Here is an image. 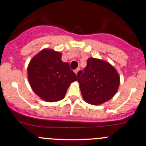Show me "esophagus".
<instances>
[{
    "label": "esophagus",
    "instance_id": "esophagus-1",
    "mask_svg": "<svg viewBox=\"0 0 146 146\" xmlns=\"http://www.w3.org/2000/svg\"><path fill=\"white\" fill-rule=\"evenodd\" d=\"M79 68L76 69V70H74V72H75V74H77V73H78V72H79Z\"/></svg>",
    "mask_w": 146,
    "mask_h": 146
}]
</instances>
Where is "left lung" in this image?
I'll list each match as a JSON object with an SVG mask.
<instances>
[{
  "instance_id": "obj_1",
  "label": "left lung",
  "mask_w": 146,
  "mask_h": 146,
  "mask_svg": "<svg viewBox=\"0 0 146 146\" xmlns=\"http://www.w3.org/2000/svg\"><path fill=\"white\" fill-rule=\"evenodd\" d=\"M84 100L99 105L111 99L119 89L120 77L116 69L106 61L91 57L83 71L77 75Z\"/></svg>"
}]
</instances>
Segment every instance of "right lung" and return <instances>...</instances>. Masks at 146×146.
I'll return each instance as SVG.
<instances>
[{
    "mask_svg": "<svg viewBox=\"0 0 146 146\" xmlns=\"http://www.w3.org/2000/svg\"><path fill=\"white\" fill-rule=\"evenodd\" d=\"M62 53L44 49L29 63L27 76L33 92L43 100L55 102L64 99L70 84L76 80L67 62L61 60Z\"/></svg>",
    "mask_w": 146,
    "mask_h": 146,
    "instance_id": "right-lung-1",
    "label": "right lung"
}]
</instances>
